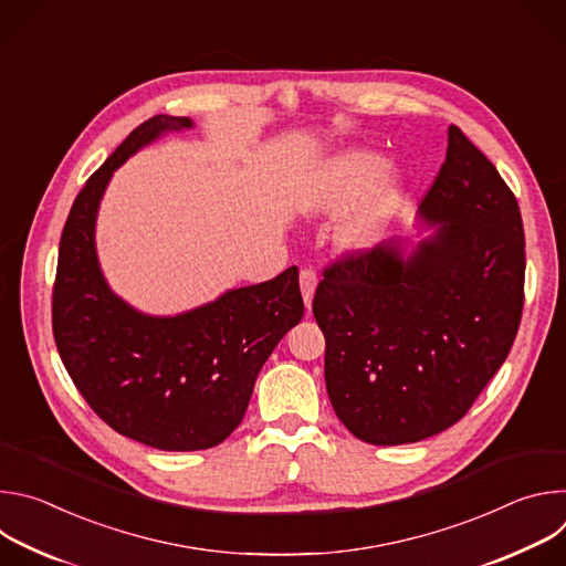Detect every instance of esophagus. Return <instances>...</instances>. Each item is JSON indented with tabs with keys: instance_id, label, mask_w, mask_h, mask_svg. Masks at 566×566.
Listing matches in <instances>:
<instances>
[{
	"instance_id": "1",
	"label": "esophagus",
	"mask_w": 566,
	"mask_h": 566,
	"mask_svg": "<svg viewBox=\"0 0 566 566\" xmlns=\"http://www.w3.org/2000/svg\"><path fill=\"white\" fill-rule=\"evenodd\" d=\"M315 286H317V273L311 271V269H302L300 271V289H302V297H304L306 308H311V300H313Z\"/></svg>"
}]
</instances>
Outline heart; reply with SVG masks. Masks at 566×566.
Returning a JSON list of instances; mask_svg holds the SVG:
<instances>
[{"label":"heart","instance_id":"b5f03b06","mask_svg":"<svg viewBox=\"0 0 566 566\" xmlns=\"http://www.w3.org/2000/svg\"><path fill=\"white\" fill-rule=\"evenodd\" d=\"M378 170V158L369 151H349L325 172H319L306 195L311 212H334L347 206ZM396 199V179L380 175L363 199L345 214L338 226V241L345 249H363L380 232Z\"/></svg>","mask_w":566,"mask_h":566}]
</instances>
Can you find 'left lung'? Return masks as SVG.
I'll use <instances>...</instances> for the list:
<instances>
[{"mask_svg": "<svg viewBox=\"0 0 566 566\" xmlns=\"http://www.w3.org/2000/svg\"><path fill=\"white\" fill-rule=\"evenodd\" d=\"M432 237L325 269L313 315L325 380L345 428L374 446L454 426L504 365L524 308V226L497 168L457 127L419 206Z\"/></svg>", "mask_w": 566, "mask_h": 566, "instance_id": "left-lung-1", "label": "left lung"}]
</instances>
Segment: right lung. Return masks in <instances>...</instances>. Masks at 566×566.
<instances>
[{"mask_svg": "<svg viewBox=\"0 0 566 566\" xmlns=\"http://www.w3.org/2000/svg\"><path fill=\"white\" fill-rule=\"evenodd\" d=\"M190 118L138 125L87 179L66 217L53 284V338L90 408L118 434L158 450L221 443L244 419L255 378L302 319L297 266L175 317L145 315L107 286L94 244L103 192L125 160Z\"/></svg>", "mask_w": 566, "mask_h": 566, "instance_id": "right-lung-1", "label": "right lung"}]
</instances>
